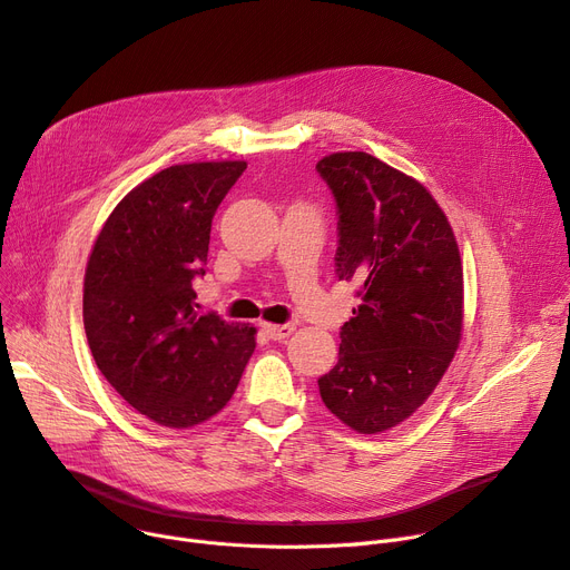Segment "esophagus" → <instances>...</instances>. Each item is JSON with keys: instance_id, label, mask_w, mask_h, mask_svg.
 <instances>
[{"instance_id": "1", "label": "esophagus", "mask_w": 570, "mask_h": 570, "mask_svg": "<svg viewBox=\"0 0 570 570\" xmlns=\"http://www.w3.org/2000/svg\"><path fill=\"white\" fill-rule=\"evenodd\" d=\"M265 327V333H267V337L269 340H275V342H279V340H286L295 327H293V323H279V325H275V323H265L263 325Z\"/></svg>"}]
</instances>
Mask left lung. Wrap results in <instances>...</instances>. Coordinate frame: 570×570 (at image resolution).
<instances>
[{"mask_svg":"<svg viewBox=\"0 0 570 570\" xmlns=\"http://www.w3.org/2000/svg\"><path fill=\"white\" fill-rule=\"evenodd\" d=\"M316 170L337 203L335 273L361 297L318 393L351 430L376 434L432 395L460 346V249L432 194L381 159L337 153Z\"/></svg>","mask_w":570,"mask_h":570,"instance_id":"8db88e82","label":"left lung"}]
</instances>
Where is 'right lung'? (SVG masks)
Returning <instances> with one entry per match:
<instances>
[{
  "label": "right lung",
  "mask_w": 570,
  "mask_h": 570,
  "mask_svg": "<svg viewBox=\"0 0 570 570\" xmlns=\"http://www.w3.org/2000/svg\"><path fill=\"white\" fill-rule=\"evenodd\" d=\"M245 168H164L119 200L87 261L82 323L95 363L164 428H194L219 413L256 348L252 325L200 314L194 303L213 217Z\"/></svg>",
  "instance_id": "obj_1"
}]
</instances>
